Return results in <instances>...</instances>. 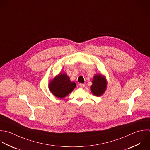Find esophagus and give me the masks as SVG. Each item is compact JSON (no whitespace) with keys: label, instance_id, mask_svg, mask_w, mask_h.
<instances>
[{"label":"esophagus","instance_id":"obj_1","mask_svg":"<svg viewBox=\"0 0 150 150\" xmlns=\"http://www.w3.org/2000/svg\"><path fill=\"white\" fill-rule=\"evenodd\" d=\"M79 85V87H80L81 88H83L85 87V85H84V84H82V83H80Z\"/></svg>","mask_w":150,"mask_h":150}]
</instances>
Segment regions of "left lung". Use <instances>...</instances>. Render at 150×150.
Instances as JSON below:
<instances>
[{
  "mask_svg": "<svg viewBox=\"0 0 150 150\" xmlns=\"http://www.w3.org/2000/svg\"><path fill=\"white\" fill-rule=\"evenodd\" d=\"M92 85L91 86L92 93L96 96H102L107 88V80L105 76L101 74L94 75L92 81Z\"/></svg>",
  "mask_w": 150,
  "mask_h": 150,
  "instance_id": "1",
  "label": "left lung"
}]
</instances>
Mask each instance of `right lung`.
I'll return each mask as SVG.
<instances>
[{"instance_id": "right-lung-1", "label": "right lung", "mask_w": 150, "mask_h": 150, "mask_svg": "<svg viewBox=\"0 0 150 150\" xmlns=\"http://www.w3.org/2000/svg\"><path fill=\"white\" fill-rule=\"evenodd\" d=\"M76 87V83L70 80L66 73L60 72L50 81L48 88L51 93L59 99L68 95Z\"/></svg>"}]
</instances>
